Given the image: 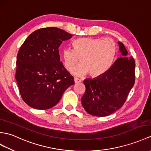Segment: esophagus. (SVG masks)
Wrapping results in <instances>:
<instances>
[{"mask_svg": "<svg viewBox=\"0 0 151 151\" xmlns=\"http://www.w3.org/2000/svg\"><path fill=\"white\" fill-rule=\"evenodd\" d=\"M74 82L75 83H79L80 82H81V80L78 78H74Z\"/></svg>", "mask_w": 151, "mask_h": 151, "instance_id": "1", "label": "esophagus"}]
</instances>
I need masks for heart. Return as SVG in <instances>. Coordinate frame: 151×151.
I'll use <instances>...</instances> for the list:
<instances>
[{
  "label": "heart",
  "mask_w": 151,
  "mask_h": 151,
  "mask_svg": "<svg viewBox=\"0 0 151 151\" xmlns=\"http://www.w3.org/2000/svg\"><path fill=\"white\" fill-rule=\"evenodd\" d=\"M73 49L65 48L63 58L66 69L71 71L81 62L74 70L77 75L90 73L92 77H99L108 71L115 61L117 46L111 38H81L73 42Z\"/></svg>",
  "instance_id": "b5f03b06"
}]
</instances>
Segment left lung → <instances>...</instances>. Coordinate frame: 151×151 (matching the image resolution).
<instances>
[{"label": "left lung", "instance_id": "left-lung-1", "mask_svg": "<svg viewBox=\"0 0 151 151\" xmlns=\"http://www.w3.org/2000/svg\"><path fill=\"white\" fill-rule=\"evenodd\" d=\"M122 57L104 74L84 81L86 90L81 98L86 111L97 116H106L119 109L126 101L135 82V61L127 58L124 44L119 42Z\"/></svg>", "mask_w": 151, "mask_h": 151}]
</instances>
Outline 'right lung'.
I'll return each mask as SVG.
<instances>
[{"label":"right lung","mask_w":151,"mask_h":151,"mask_svg":"<svg viewBox=\"0 0 151 151\" xmlns=\"http://www.w3.org/2000/svg\"><path fill=\"white\" fill-rule=\"evenodd\" d=\"M72 37L63 29L45 27L29 35L17 58L15 78L23 101L31 107L47 109L56 105L73 77L60 61L59 47Z\"/></svg>","instance_id":"right-lung-1"}]
</instances>
